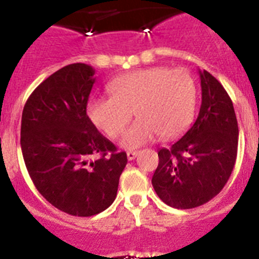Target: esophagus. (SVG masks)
Returning <instances> with one entry per match:
<instances>
[{
	"instance_id": "1",
	"label": "esophagus",
	"mask_w": 259,
	"mask_h": 259,
	"mask_svg": "<svg viewBox=\"0 0 259 259\" xmlns=\"http://www.w3.org/2000/svg\"><path fill=\"white\" fill-rule=\"evenodd\" d=\"M137 155H139V152H127L128 161H132V159H135Z\"/></svg>"
}]
</instances>
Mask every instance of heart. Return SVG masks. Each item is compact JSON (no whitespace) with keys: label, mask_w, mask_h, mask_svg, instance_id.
<instances>
[{"label":"heart","mask_w":259,"mask_h":259,"mask_svg":"<svg viewBox=\"0 0 259 259\" xmlns=\"http://www.w3.org/2000/svg\"><path fill=\"white\" fill-rule=\"evenodd\" d=\"M110 97L89 100L91 122L110 137L123 131L132 111L137 119L120 139L125 149H136L157 135L171 139L182 134L193 118L197 85L187 70L150 67L114 79L107 87Z\"/></svg>","instance_id":"heart-1"}]
</instances>
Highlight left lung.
<instances>
[{"label":"left lung","instance_id":"left-lung-1","mask_svg":"<svg viewBox=\"0 0 259 259\" xmlns=\"http://www.w3.org/2000/svg\"><path fill=\"white\" fill-rule=\"evenodd\" d=\"M201 107L197 119L170 149L158 152L152 178L158 197L175 209L206 203L230 179L237 155L239 127L226 89L207 71L198 68Z\"/></svg>","mask_w":259,"mask_h":259}]
</instances>
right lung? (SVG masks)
<instances>
[{"label": "right lung", "instance_id": "add662e5", "mask_svg": "<svg viewBox=\"0 0 259 259\" xmlns=\"http://www.w3.org/2000/svg\"><path fill=\"white\" fill-rule=\"evenodd\" d=\"M95 74L85 63L62 67L32 92L22 114L20 146L32 182L53 206L77 217L114 202L127 164V154L116 153L87 115Z\"/></svg>", "mask_w": 259, "mask_h": 259}]
</instances>
